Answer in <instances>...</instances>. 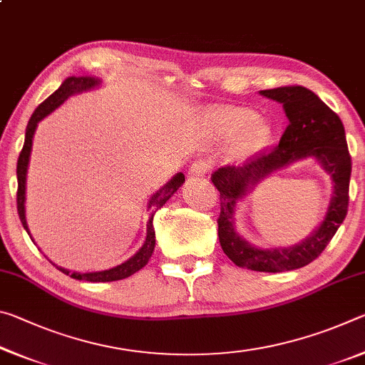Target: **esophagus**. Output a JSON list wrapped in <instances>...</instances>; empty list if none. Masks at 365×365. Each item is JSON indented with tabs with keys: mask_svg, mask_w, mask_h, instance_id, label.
I'll use <instances>...</instances> for the list:
<instances>
[{
	"mask_svg": "<svg viewBox=\"0 0 365 365\" xmlns=\"http://www.w3.org/2000/svg\"><path fill=\"white\" fill-rule=\"evenodd\" d=\"M207 170H209V163H207V160L197 159V160H195L193 164L190 165L188 174L191 177H205L207 174Z\"/></svg>",
	"mask_w": 365,
	"mask_h": 365,
	"instance_id": "34e87169",
	"label": "esophagus"
}]
</instances>
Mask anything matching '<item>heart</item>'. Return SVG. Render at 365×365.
Wrapping results in <instances>:
<instances>
[{
    "instance_id": "heart-1",
    "label": "heart",
    "mask_w": 365,
    "mask_h": 365,
    "mask_svg": "<svg viewBox=\"0 0 365 365\" xmlns=\"http://www.w3.org/2000/svg\"><path fill=\"white\" fill-rule=\"evenodd\" d=\"M207 125L222 140L237 137L233 154L237 159H248L262 151L272 140V125L248 108H217L206 114Z\"/></svg>"
}]
</instances>
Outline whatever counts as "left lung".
<instances>
[{
    "instance_id": "1",
    "label": "left lung",
    "mask_w": 365,
    "mask_h": 365,
    "mask_svg": "<svg viewBox=\"0 0 365 365\" xmlns=\"http://www.w3.org/2000/svg\"><path fill=\"white\" fill-rule=\"evenodd\" d=\"M259 93L280 103L288 117V127L279 146L250 159L243 168H220L211 180L220 191L219 242L227 257L238 267L275 274L301 269L312 262L343 224L349 202L351 156L341 119L311 90L304 86H280ZM307 158L317 162L332 180V196L324 220L296 245L272 249L251 245L234 225L236 205L265 176Z\"/></svg>"
}]
</instances>
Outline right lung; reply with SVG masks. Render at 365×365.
<instances>
[{"mask_svg":"<svg viewBox=\"0 0 365 365\" xmlns=\"http://www.w3.org/2000/svg\"><path fill=\"white\" fill-rule=\"evenodd\" d=\"M100 86H101V78L98 77H90V76L67 77L64 82L61 83L59 88L54 91L51 96H48L46 100L34 110L32 117H30L26 128V141H24V148L19 154V159H17V212H19V219L29 235H30V230L26 219V185H27V169L30 163V153H32L34 135H35L36 127H38V122L45 119L48 114H51L54 109H58L61 104L67 100V98L82 93V91L96 90L100 88ZM183 182H185V175L182 172H178V174L172 177L163 188H159L156 193L151 196L150 202H148V211L151 209V217L146 222L145 243L130 259H127L125 262L115 265L113 269L96 270V272H72L69 269L59 267V265H56L51 261L49 262L56 265L63 274L69 275L76 280H85V282H115V280H122L133 275L135 272L143 269L148 264V261H150L153 256L154 246H156V233H154V225H153L154 212L168 202L169 197L182 187ZM30 238H32V235H30Z\"/></svg>","mask_w":365,"mask_h":365,"instance_id":"add662e5","label":"right lung"}]
</instances>
